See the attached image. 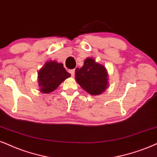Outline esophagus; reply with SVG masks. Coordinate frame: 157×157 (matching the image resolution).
<instances>
[{"label": "esophagus", "instance_id": "obj_1", "mask_svg": "<svg viewBox=\"0 0 157 157\" xmlns=\"http://www.w3.org/2000/svg\"><path fill=\"white\" fill-rule=\"evenodd\" d=\"M75 72V69H72V70L69 71V72H70V74H71V75H72V77H74Z\"/></svg>", "mask_w": 157, "mask_h": 157}]
</instances>
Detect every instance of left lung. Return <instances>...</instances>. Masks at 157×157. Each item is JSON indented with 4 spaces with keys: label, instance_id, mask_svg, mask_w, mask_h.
Wrapping results in <instances>:
<instances>
[{
    "label": "left lung",
    "instance_id": "obj_1",
    "mask_svg": "<svg viewBox=\"0 0 157 157\" xmlns=\"http://www.w3.org/2000/svg\"><path fill=\"white\" fill-rule=\"evenodd\" d=\"M75 79L81 88L92 96L101 94L109 83L106 68L93 58H87L81 68L75 69Z\"/></svg>",
    "mask_w": 157,
    "mask_h": 157
}]
</instances>
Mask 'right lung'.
Here are the masks:
<instances>
[{
    "label": "right lung",
    "instance_id": "1",
    "mask_svg": "<svg viewBox=\"0 0 157 157\" xmlns=\"http://www.w3.org/2000/svg\"><path fill=\"white\" fill-rule=\"evenodd\" d=\"M71 77L63 64L56 61H47L38 72V84L42 93H49L56 90L63 81Z\"/></svg>",
    "mask_w": 157,
    "mask_h": 157
}]
</instances>
